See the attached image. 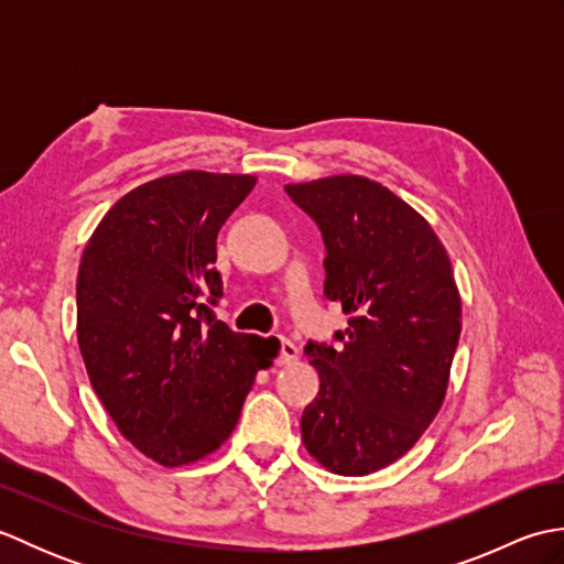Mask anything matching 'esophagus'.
<instances>
[{"mask_svg":"<svg viewBox=\"0 0 564 564\" xmlns=\"http://www.w3.org/2000/svg\"><path fill=\"white\" fill-rule=\"evenodd\" d=\"M297 358V346L291 339H281V364H293Z\"/></svg>","mask_w":564,"mask_h":564,"instance_id":"1","label":"esophagus"}]
</instances>
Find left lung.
I'll list each match as a JSON object with an SVG mask.
<instances>
[{
    "label": "left lung",
    "mask_w": 564,
    "mask_h": 564,
    "mask_svg": "<svg viewBox=\"0 0 564 564\" xmlns=\"http://www.w3.org/2000/svg\"><path fill=\"white\" fill-rule=\"evenodd\" d=\"M285 191L322 230L325 295L349 315L339 349L305 346L319 392L303 443L329 473L370 475L422 438L446 398L463 327L451 259L410 203L366 176Z\"/></svg>",
    "instance_id": "obj_1"
}]
</instances>
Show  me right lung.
I'll list each match as a JSON object with an SVG mask.
<instances>
[{
  "label": "right lung",
  "instance_id": "add662e5",
  "mask_svg": "<svg viewBox=\"0 0 564 564\" xmlns=\"http://www.w3.org/2000/svg\"><path fill=\"white\" fill-rule=\"evenodd\" d=\"M257 184L251 174L178 172L104 215L77 275V341L118 431L164 467L218 451L279 339L232 332L215 239Z\"/></svg>",
  "mask_w": 564,
  "mask_h": 564
}]
</instances>
